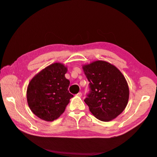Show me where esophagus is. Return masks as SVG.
I'll return each mask as SVG.
<instances>
[{
    "instance_id": "esophagus-1",
    "label": "esophagus",
    "mask_w": 157,
    "mask_h": 157,
    "mask_svg": "<svg viewBox=\"0 0 157 157\" xmlns=\"http://www.w3.org/2000/svg\"><path fill=\"white\" fill-rule=\"evenodd\" d=\"M77 96H78V97H81V96H82V93H81V92H78V93L77 94Z\"/></svg>"
}]
</instances>
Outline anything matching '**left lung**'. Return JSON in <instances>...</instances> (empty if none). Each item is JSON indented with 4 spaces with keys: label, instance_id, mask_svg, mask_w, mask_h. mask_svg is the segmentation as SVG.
Segmentation results:
<instances>
[{
    "label": "left lung",
    "instance_id": "obj_1",
    "mask_svg": "<svg viewBox=\"0 0 157 157\" xmlns=\"http://www.w3.org/2000/svg\"><path fill=\"white\" fill-rule=\"evenodd\" d=\"M90 92L84 99L93 115L103 122L117 118L126 108L129 88L124 76L115 65L98 60L82 66Z\"/></svg>",
    "mask_w": 157,
    "mask_h": 157
}]
</instances>
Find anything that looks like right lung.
<instances>
[{"mask_svg": "<svg viewBox=\"0 0 157 157\" xmlns=\"http://www.w3.org/2000/svg\"><path fill=\"white\" fill-rule=\"evenodd\" d=\"M67 67L54 63L33 77L27 89V100L31 111L45 121H54L65 110L73 96L69 92L70 81L65 75Z\"/></svg>", "mask_w": 157, "mask_h": 157, "instance_id": "obj_1", "label": "right lung"}]
</instances>
